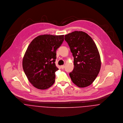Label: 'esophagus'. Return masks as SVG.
<instances>
[{"label": "esophagus", "instance_id": "obj_1", "mask_svg": "<svg viewBox=\"0 0 123 123\" xmlns=\"http://www.w3.org/2000/svg\"><path fill=\"white\" fill-rule=\"evenodd\" d=\"M61 68L62 69H64V68H65V66H64V65H62V66H61Z\"/></svg>", "mask_w": 123, "mask_h": 123}]
</instances>
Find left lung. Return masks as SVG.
Wrapping results in <instances>:
<instances>
[{
    "label": "left lung",
    "mask_w": 123,
    "mask_h": 123,
    "mask_svg": "<svg viewBox=\"0 0 123 123\" xmlns=\"http://www.w3.org/2000/svg\"><path fill=\"white\" fill-rule=\"evenodd\" d=\"M74 57V68L69 73L73 82L80 87L91 85L101 68V58L92 37L82 31H74L65 36Z\"/></svg>",
    "instance_id": "1"
}]
</instances>
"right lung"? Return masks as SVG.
<instances>
[{"label":"right lung","instance_id":"right-lung-1","mask_svg":"<svg viewBox=\"0 0 123 123\" xmlns=\"http://www.w3.org/2000/svg\"><path fill=\"white\" fill-rule=\"evenodd\" d=\"M64 41V35H40L29 45L23 58L24 72L33 86L40 90L50 87L55 82L56 49Z\"/></svg>","mask_w":123,"mask_h":123}]
</instances>
